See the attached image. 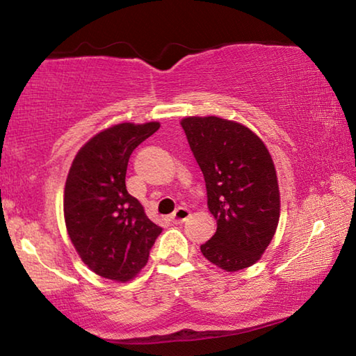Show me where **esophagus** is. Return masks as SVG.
<instances>
[{"label":"esophagus","instance_id":"esophagus-1","mask_svg":"<svg viewBox=\"0 0 356 356\" xmlns=\"http://www.w3.org/2000/svg\"><path fill=\"white\" fill-rule=\"evenodd\" d=\"M188 216H190L188 209H186V207H177V209L174 210V212L171 213L170 221L174 222V225H180V222H184L186 218H188Z\"/></svg>","mask_w":356,"mask_h":356}]
</instances>
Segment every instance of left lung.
Instances as JSON below:
<instances>
[{
	"mask_svg": "<svg viewBox=\"0 0 356 356\" xmlns=\"http://www.w3.org/2000/svg\"><path fill=\"white\" fill-rule=\"evenodd\" d=\"M191 152L204 174L215 236L204 257L226 272L257 262L275 236L280 190L272 156L250 129L216 116L185 118Z\"/></svg>",
	"mask_w": 356,
	"mask_h": 356,
	"instance_id": "obj_1",
	"label": "left lung"
}]
</instances>
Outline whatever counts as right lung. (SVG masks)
Listing matches in <instances>:
<instances>
[{"label": "right lung", "instance_id": "obj_1", "mask_svg": "<svg viewBox=\"0 0 356 356\" xmlns=\"http://www.w3.org/2000/svg\"><path fill=\"white\" fill-rule=\"evenodd\" d=\"M159 129V122L114 125L84 144L72 163L64 190L65 226L83 262L104 278H134L161 232L125 186L131 152Z\"/></svg>", "mask_w": 356, "mask_h": 356}]
</instances>
